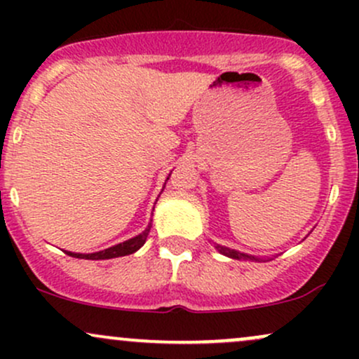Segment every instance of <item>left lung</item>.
Returning a JSON list of instances; mask_svg holds the SVG:
<instances>
[{"instance_id":"8db88e82","label":"left lung","mask_w":359,"mask_h":359,"mask_svg":"<svg viewBox=\"0 0 359 359\" xmlns=\"http://www.w3.org/2000/svg\"><path fill=\"white\" fill-rule=\"evenodd\" d=\"M163 187H165V185H163ZM156 199H158V197H156ZM148 231H150V226H148L145 231L140 233L138 236L131 238V240H128V241L119 243V245L109 246V248H106V250L96 251V253H74V251H64V253L69 255V257L82 258V259H109V258H116V257H126V255L135 253V251H138L143 245H145Z\"/></svg>"}]
</instances>
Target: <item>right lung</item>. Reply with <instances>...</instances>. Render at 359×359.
Instances as JSON below:
<instances>
[{
	"instance_id": "right-lung-1",
	"label": "right lung",
	"mask_w": 359,
	"mask_h": 359,
	"mask_svg": "<svg viewBox=\"0 0 359 359\" xmlns=\"http://www.w3.org/2000/svg\"><path fill=\"white\" fill-rule=\"evenodd\" d=\"M216 248L219 250V253L226 255V257H229V258H234V259H258V258H255V257H250V255L240 253V251L231 250V248H226V246H221V245H217Z\"/></svg>"
}]
</instances>
